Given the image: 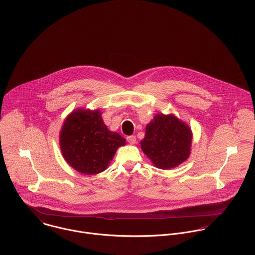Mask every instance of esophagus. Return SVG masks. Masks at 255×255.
<instances>
[{
	"label": "esophagus",
	"mask_w": 255,
	"mask_h": 255,
	"mask_svg": "<svg viewBox=\"0 0 255 255\" xmlns=\"http://www.w3.org/2000/svg\"><path fill=\"white\" fill-rule=\"evenodd\" d=\"M127 140L129 144H135L136 143V137L134 135H130L127 137Z\"/></svg>",
	"instance_id": "obj_1"
}]
</instances>
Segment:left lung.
I'll return each instance as SVG.
<instances>
[{"label": "left lung", "mask_w": 255, "mask_h": 255, "mask_svg": "<svg viewBox=\"0 0 255 255\" xmlns=\"http://www.w3.org/2000/svg\"><path fill=\"white\" fill-rule=\"evenodd\" d=\"M191 143L192 131L186 123L174 114L160 113L146 126L140 146L156 168L170 170L188 159Z\"/></svg>", "instance_id": "obj_1"}]
</instances>
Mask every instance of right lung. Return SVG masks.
<instances>
[{
    "label": "right lung",
    "instance_id": "obj_1",
    "mask_svg": "<svg viewBox=\"0 0 255 255\" xmlns=\"http://www.w3.org/2000/svg\"><path fill=\"white\" fill-rule=\"evenodd\" d=\"M60 148L67 163L83 175L105 171L126 139L107 128L100 110L76 109L65 120Z\"/></svg>",
    "mask_w": 255,
    "mask_h": 255
}]
</instances>
